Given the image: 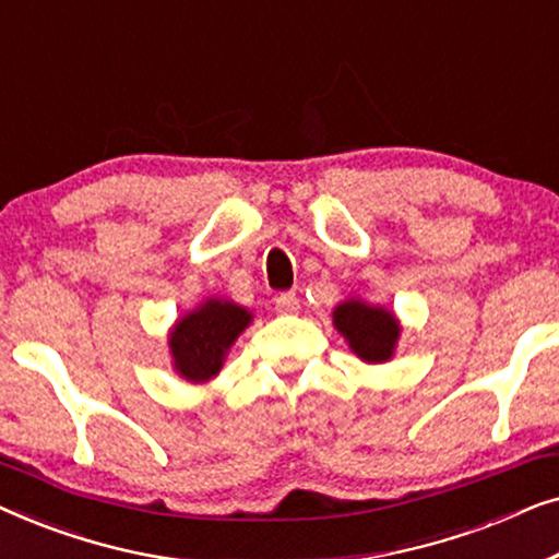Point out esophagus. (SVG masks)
Returning <instances> with one entry per match:
<instances>
[{"label":"esophagus","instance_id":"1","mask_svg":"<svg viewBox=\"0 0 559 559\" xmlns=\"http://www.w3.org/2000/svg\"><path fill=\"white\" fill-rule=\"evenodd\" d=\"M274 310H277L280 316H293V312L300 310V300H297L295 293H280L274 297Z\"/></svg>","mask_w":559,"mask_h":559}]
</instances>
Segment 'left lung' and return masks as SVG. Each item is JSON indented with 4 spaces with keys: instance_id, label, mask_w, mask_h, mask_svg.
I'll use <instances>...</instances> for the list:
<instances>
[{
    "instance_id": "1",
    "label": "left lung",
    "mask_w": 559,
    "mask_h": 559,
    "mask_svg": "<svg viewBox=\"0 0 559 559\" xmlns=\"http://www.w3.org/2000/svg\"><path fill=\"white\" fill-rule=\"evenodd\" d=\"M333 325L348 341L350 350L366 364L389 361L402 333L394 312L356 300V297L343 300L333 310Z\"/></svg>"
}]
</instances>
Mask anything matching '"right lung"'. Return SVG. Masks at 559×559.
<instances>
[{"label": "right lung", "mask_w": 559, "mask_h": 559, "mask_svg": "<svg viewBox=\"0 0 559 559\" xmlns=\"http://www.w3.org/2000/svg\"><path fill=\"white\" fill-rule=\"evenodd\" d=\"M251 323V312L231 300L211 297L170 331V354L175 371L186 381L203 384L216 377L234 341Z\"/></svg>", "instance_id": "obj_1"}]
</instances>
